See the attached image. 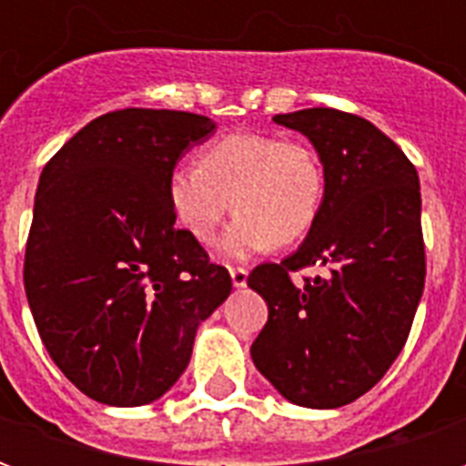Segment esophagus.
Listing matches in <instances>:
<instances>
[{
    "instance_id": "1",
    "label": "esophagus",
    "mask_w": 466,
    "mask_h": 466,
    "mask_svg": "<svg viewBox=\"0 0 466 466\" xmlns=\"http://www.w3.org/2000/svg\"><path fill=\"white\" fill-rule=\"evenodd\" d=\"M229 274H232V284L237 289H239V287H247V277H249V272H247L244 267H232Z\"/></svg>"
}]
</instances>
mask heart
Returning <instances> with one entry per match:
<instances>
[{
    "label": "heart",
    "instance_id": "b5f03b06",
    "mask_svg": "<svg viewBox=\"0 0 466 466\" xmlns=\"http://www.w3.org/2000/svg\"><path fill=\"white\" fill-rule=\"evenodd\" d=\"M324 197L327 172L312 144L267 132L227 134L167 179L174 219L194 242L212 244L234 204L239 214L219 244L227 259L302 239L319 219Z\"/></svg>",
    "mask_w": 466,
    "mask_h": 466
}]
</instances>
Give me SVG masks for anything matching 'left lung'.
<instances>
[{"mask_svg":"<svg viewBox=\"0 0 466 466\" xmlns=\"http://www.w3.org/2000/svg\"><path fill=\"white\" fill-rule=\"evenodd\" d=\"M274 122L314 144L327 197L302 247L247 277L269 307L252 360L284 400L334 410L370 391L410 337L427 274L420 177L357 115L314 106ZM304 266L325 274L294 285L291 272Z\"/></svg>","mask_w":466,"mask_h":466,"instance_id":"1","label":"left lung"}]
</instances>
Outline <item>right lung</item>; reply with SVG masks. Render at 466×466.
Here are the masks:
<instances>
[{
    "instance_id": "right-lung-1",
    "label": "right lung",
    "mask_w": 466,
    "mask_h": 466,
    "mask_svg": "<svg viewBox=\"0 0 466 466\" xmlns=\"http://www.w3.org/2000/svg\"><path fill=\"white\" fill-rule=\"evenodd\" d=\"M217 124L174 109L92 119L46 162L26 239L25 289L49 357L109 407L159 400L189 364L197 327L232 277L177 227L167 179Z\"/></svg>"
}]
</instances>
